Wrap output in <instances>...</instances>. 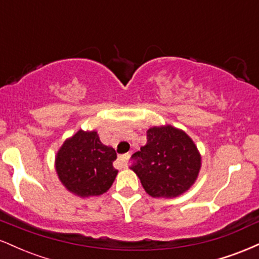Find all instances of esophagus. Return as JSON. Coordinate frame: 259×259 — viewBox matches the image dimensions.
I'll list each match as a JSON object with an SVG mask.
<instances>
[{
  "mask_svg": "<svg viewBox=\"0 0 259 259\" xmlns=\"http://www.w3.org/2000/svg\"><path fill=\"white\" fill-rule=\"evenodd\" d=\"M130 158V154L125 153V154H121V156L118 157V162L120 163V165L123 168H127V160Z\"/></svg>",
  "mask_w": 259,
  "mask_h": 259,
  "instance_id": "1",
  "label": "esophagus"
}]
</instances>
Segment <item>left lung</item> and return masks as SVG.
I'll return each instance as SVG.
<instances>
[{
    "instance_id": "1",
    "label": "left lung",
    "mask_w": 259,
    "mask_h": 259,
    "mask_svg": "<svg viewBox=\"0 0 259 259\" xmlns=\"http://www.w3.org/2000/svg\"><path fill=\"white\" fill-rule=\"evenodd\" d=\"M133 171L152 197L184 195L197 180L202 165L200 151L184 130L170 124L151 126L147 144L133 154Z\"/></svg>"
}]
</instances>
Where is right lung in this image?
<instances>
[{"label": "right lung", "instance_id": "1", "mask_svg": "<svg viewBox=\"0 0 259 259\" xmlns=\"http://www.w3.org/2000/svg\"><path fill=\"white\" fill-rule=\"evenodd\" d=\"M115 159V150L101 142L96 130L80 129L58 148L55 169L65 190L88 198L108 191L118 174Z\"/></svg>", "mask_w": 259, "mask_h": 259}]
</instances>
